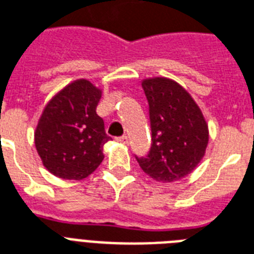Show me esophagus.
I'll return each mask as SVG.
<instances>
[{"instance_id": "obj_1", "label": "esophagus", "mask_w": 254, "mask_h": 254, "mask_svg": "<svg viewBox=\"0 0 254 254\" xmlns=\"http://www.w3.org/2000/svg\"><path fill=\"white\" fill-rule=\"evenodd\" d=\"M116 141H117V142H120V143H123V145H127V141H129V139H127V135H123V137L116 138Z\"/></svg>"}]
</instances>
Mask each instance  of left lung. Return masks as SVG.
I'll return each mask as SVG.
<instances>
[{"mask_svg":"<svg viewBox=\"0 0 254 254\" xmlns=\"http://www.w3.org/2000/svg\"><path fill=\"white\" fill-rule=\"evenodd\" d=\"M142 87L148 102L151 148L137 162L159 183L181 180L205 156L209 145L205 116L190 94L170 78H147Z\"/></svg>","mask_w":254,"mask_h":254,"instance_id":"1","label":"left lung"}]
</instances>
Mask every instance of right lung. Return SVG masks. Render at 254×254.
Here are the masks:
<instances>
[{"mask_svg":"<svg viewBox=\"0 0 254 254\" xmlns=\"http://www.w3.org/2000/svg\"><path fill=\"white\" fill-rule=\"evenodd\" d=\"M102 90L87 79L69 83L45 106L35 129V147L43 166L64 180H83L104 159L111 139L96 113Z\"/></svg>","mask_w":254,"mask_h":254,"instance_id":"1","label":"right lung"}]
</instances>
